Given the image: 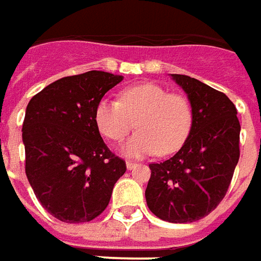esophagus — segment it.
Segmentation results:
<instances>
[{
  "label": "esophagus",
  "mask_w": 261,
  "mask_h": 261,
  "mask_svg": "<svg viewBox=\"0 0 261 261\" xmlns=\"http://www.w3.org/2000/svg\"><path fill=\"white\" fill-rule=\"evenodd\" d=\"M136 166H138V164L134 163V162H126V169H127V170H132V169H135V167H136Z\"/></svg>",
  "instance_id": "1"
}]
</instances>
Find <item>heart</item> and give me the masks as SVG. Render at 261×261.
I'll list each match as a JSON object with an SVG mask.
<instances>
[{"mask_svg": "<svg viewBox=\"0 0 261 261\" xmlns=\"http://www.w3.org/2000/svg\"><path fill=\"white\" fill-rule=\"evenodd\" d=\"M193 118L186 95L151 83L123 88L119 101L101 99L94 114L98 130L112 142H121L134 125L138 127L139 132L122 146L129 157L174 153L188 138Z\"/></svg>", "mask_w": 261, "mask_h": 261, "instance_id": "b5f03b06", "label": "heart"}]
</instances>
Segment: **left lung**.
Instances as JSON below:
<instances>
[{"label":"left lung","mask_w":261,"mask_h":261,"mask_svg":"<svg viewBox=\"0 0 261 261\" xmlns=\"http://www.w3.org/2000/svg\"><path fill=\"white\" fill-rule=\"evenodd\" d=\"M193 107V126L174 156L151 163L149 210L171 223L195 222L215 210L239 162L240 123L233 102L197 79L171 74Z\"/></svg>","instance_id":"1"}]
</instances>
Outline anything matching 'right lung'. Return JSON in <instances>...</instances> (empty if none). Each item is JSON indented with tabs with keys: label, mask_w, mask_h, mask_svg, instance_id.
I'll return each instance as SVG.
<instances>
[{
	"label": "right lung",
	"mask_w": 261,
	"mask_h": 261,
	"mask_svg": "<svg viewBox=\"0 0 261 261\" xmlns=\"http://www.w3.org/2000/svg\"><path fill=\"white\" fill-rule=\"evenodd\" d=\"M122 79L97 70L63 77L28 104L25 173L39 202L62 222H88L102 214L126 171L94 119L98 102Z\"/></svg>",
	"instance_id": "right-lung-1"
}]
</instances>
